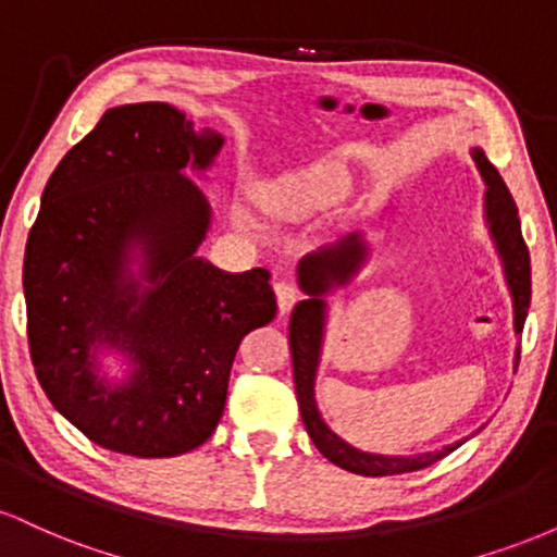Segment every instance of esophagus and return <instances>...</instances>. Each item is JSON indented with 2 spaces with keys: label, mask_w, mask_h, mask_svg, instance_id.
<instances>
[{
  "label": "esophagus",
  "mask_w": 557,
  "mask_h": 557,
  "mask_svg": "<svg viewBox=\"0 0 557 557\" xmlns=\"http://www.w3.org/2000/svg\"><path fill=\"white\" fill-rule=\"evenodd\" d=\"M274 296H277L280 314H287V311H290L293 306H296V300L300 298L298 287L293 283H287V280H280V283L274 285Z\"/></svg>",
  "instance_id": "1"
}]
</instances>
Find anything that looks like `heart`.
<instances>
[{
    "instance_id": "1",
    "label": "heart",
    "mask_w": 557,
    "mask_h": 557,
    "mask_svg": "<svg viewBox=\"0 0 557 557\" xmlns=\"http://www.w3.org/2000/svg\"><path fill=\"white\" fill-rule=\"evenodd\" d=\"M335 172L330 168H319L306 172V175L287 177V181L272 185V188L264 190L261 201L267 203V209L277 214H300L309 207H314V203L324 201L335 190ZM238 220L248 222V214L238 212Z\"/></svg>"
}]
</instances>
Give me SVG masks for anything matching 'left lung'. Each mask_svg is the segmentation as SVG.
<instances>
[{
  "instance_id": "8db88e82",
  "label": "left lung",
  "mask_w": 557,
  "mask_h": 557,
  "mask_svg": "<svg viewBox=\"0 0 557 557\" xmlns=\"http://www.w3.org/2000/svg\"><path fill=\"white\" fill-rule=\"evenodd\" d=\"M479 172H482L484 183H487V194H484V214H487L490 235L495 240L497 253L503 259L505 280H508L510 296H513V324L516 335L523 332L527 322L529 300H532V264H529V248L521 235L519 209H516L513 196L505 188L500 172L495 164L484 157L482 149L471 151ZM367 259V243L361 235L350 233L335 243V246L322 248V251L311 253L298 264V285L306 293V300L293 309L290 314V356H293V380H296V395L300 419H304L306 432L314 440L317 450L322 453L327 461L341 466L345 471H354L361 476H389V474H408V471L426 469V466L437 463L447 453L456 450L458 445L453 443L434 453H421V456H376V453L356 450L345 440L337 437L335 432L324 424L319 417V408L314 400V376L319 367V350H322L324 337V293H330L335 285H345Z\"/></svg>"
}]
</instances>
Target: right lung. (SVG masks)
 <instances>
[{"mask_svg":"<svg viewBox=\"0 0 557 557\" xmlns=\"http://www.w3.org/2000/svg\"><path fill=\"white\" fill-rule=\"evenodd\" d=\"M222 144L164 101L114 107L44 188L23 264L30 361L57 411L107 450L172 458L207 443L243 335L277 314L270 272L196 257L212 212L183 170L203 172ZM99 344L128 356L127 381L95 374Z\"/></svg>","mask_w":557,"mask_h":557,"instance_id":"obj_1","label":"right lung"}]
</instances>
